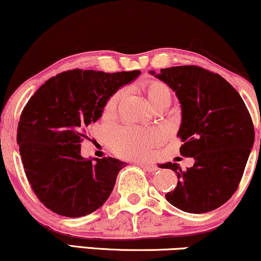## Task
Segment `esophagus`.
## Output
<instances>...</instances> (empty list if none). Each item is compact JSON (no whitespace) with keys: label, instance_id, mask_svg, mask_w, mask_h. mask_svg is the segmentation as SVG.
<instances>
[{"label":"esophagus","instance_id":"esophagus-1","mask_svg":"<svg viewBox=\"0 0 261 261\" xmlns=\"http://www.w3.org/2000/svg\"><path fill=\"white\" fill-rule=\"evenodd\" d=\"M142 169L148 171V172H153V171H156L158 170V167H156L154 164H141L140 165Z\"/></svg>","mask_w":261,"mask_h":261}]
</instances>
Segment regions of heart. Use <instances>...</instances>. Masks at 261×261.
I'll return each instance as SVG.
<instances>
[{"label": "heart", "mask_w": 261, "mask_h": 261, "mask_svg": "<svg viewBox=\"0 0 261 261\" xmlns=\"http://www.w3.org/2000/svg\"><path fill=\"white\" fill-rule=\"evenodd\" d=\"M149 108L156 103H170L171 90L160 81H147L142 84ZM121 98V91L113 94L103 107V115L113 116L117 103ZM159 141V134L153 129H138V128H120L114 130L110 137V144L117 154L124 158H144L148 155L151 148Z\"/></svg>", "instance_id": "1"}]
</instances>
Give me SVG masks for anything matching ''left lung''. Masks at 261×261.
Instances as JSON below:
<instances>
[{
    "label": "left lung",
    "instance_id": "8db88e82",
    "mask_svg": "<svg viewBox=\"0 0 261 261\" xmlns=\"http://www.w3.org/2000/svg\"><path fill=\"white\" fill-rule=\"evenodd\" d=\"M149 73L176 92L181 109L177 137L183 156L194 158L183 171L163 164L178 183L165 197L187 213H208L224 204L237 191L254 144V127L239 92L220 74L199 66H173Z\"/></svg>",
    "mask_w": 261,
    "mask_h": 261
}]
</instances>
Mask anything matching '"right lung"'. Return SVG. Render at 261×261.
Listing matches in <instances>:
<instances>
[{"label": "right lung", "instance_id": "add662e5", "mask_svg": "<svg viewBox=\"0 0 261 261\" xmlns=\"http://www.w3.org/2000/svg\"><path fill=\"white\" fill-rule=\"evenodd\" d=\"M140 73L66 71L46 81L30 98L16 141L27 179L46 208L81 217L108 199L127 163L112 156L83 158L81 142L87 137L85 128L102 116L110 96Z\"/></svg>", "mask_w": 261, "mask_h": 261}]
</instances>
